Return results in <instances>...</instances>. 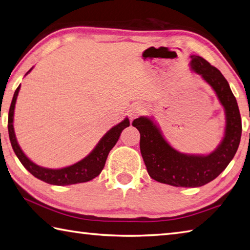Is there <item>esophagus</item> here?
Segmentation results:
<instances>
[{
  "label": "esophagus",
  "mask_w": 250,
  "mask_h": 250,
  "mask_svg": "<svg viewBox=\"0 0 250 250\" xmlns=\"http://www.w3.org/2000/svg\"><path fill=\"white\" fill-rule=\"evenodd\" d=\"M143 112H145V107L144 106L139 105V104H138V105H133L129 110L130 119H134V118H137L140 115H142Z\"/></svg>",
  "instance_id": "esophagus-1"
}]
</instances>
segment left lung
Masks as SVG:
<instances>
[{
    "label": "left lung",
    "instance_id": "8db88e82",
    "mask_svg": "<svg viewBox=\"0 0 250 250\" xmlns=\"http://www.w3.org/2000/svg\"><path fill=\"white\" fill-rule=\"evenodd\" d=\"M191 70L211 86L225 109V134L208 155H187L166 142L160 129L147 117L134 119L140 132V149L151 178L175 187H201L215 179L233 160L242 137V119L237 102L221 72L199 56H190Z\"/></svg>",
    "mask_w": 250,
    "mask_h": 250
}]
</instances>
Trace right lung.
I'll return each instance as SVG.
<instances>
[{"instance_id": "1", "label": "right lung", "mask_w": 250, "mask_h": 250, "mask_svg": "<svg viewBox=\"0 0 250 250\" xmlns=\"http://www.w3.org/2000/svg\"><path fill=\"white\" fill-rule=\"evenodd\" d=\"M30 71L31 69L27 72V74H28ZM20 88L21 85L16 88L14 96H13L12 99L10 111H8L7 128L12 147L14 149L16 156L18 157V160L21 161L22 166H24L31 175L35 176L36 178L42 180L47 184L56 186H67L80 183H86V181L92 180L95 177H97L101 174L104 166H105L108 154H109L110 149L116 145L122 130L130 125V121L128 118H125L124 121H121L120 124H118L108 131V132L101 139V141H99L93 151L82 161L60 169L44 168V167L36 165L35 163L31 162L29 158L25 155L24 152L21 151V148L17 143L14 132V126H13V119H14L15 104Z\"/></svg>"}]
</instances>
